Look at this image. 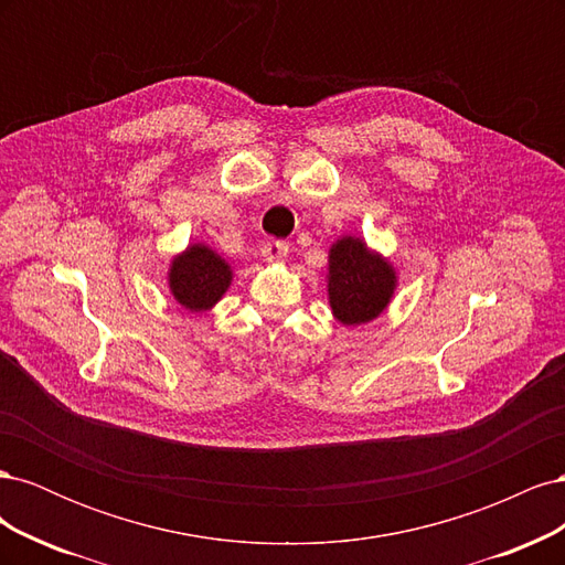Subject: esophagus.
I'll list each match as a JSON object with an SVG mask.
<instances>
[{
    "label": "esophagus",
    "instance_id": "34e87169",
    "mask_svg": "<svg viewBox=\"0 0 565 565\" xmlns=\"http://www.w3.org/2000/svg\"><path fill=\"white\" fill-rule=\"evenodd\" d=\"M289 252V245L285 241H266L262 247V254L266 262H280Z\"/></svg>",
    "mask_w": 565,
    "mask_h": 565
}]
</instances>
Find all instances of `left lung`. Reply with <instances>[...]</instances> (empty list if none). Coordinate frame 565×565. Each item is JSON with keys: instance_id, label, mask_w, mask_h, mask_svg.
I'll use <instances>...</instances> for the list:
<instances>
[{"instance_id": "obj_1", "label": "left lung", "mask_w": 565, "mask_h": 565, "mask_svg": "<svg viewBox=\"0 0 565 565\" xmlns=\"http://www.w3.org/2000/svg\"><path fill=\"white\" fill-rule=\"evenodd\" d=\"M328 270L332 313L344 324H361L377 318L396 289L393 266L353 235L341 237L330 247Z\"/></svg>"}]
</instances>
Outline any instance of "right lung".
<instances>
[{
    "instance_id": "add662e5",
    "label": "right lung",
    "mask_w": 565,
    "mask_h": 565,
    "mask_svg": "<svg viewBox=\"0 0 565 565\" xmlns=\"http://www.w3.org/2000/svg\"><path fill=\"white\" fill-rule=\"evenodd\" d=\"M233 270L207 245L185 247L169 266V292L188 311H210L231 287Z\"/></svg>"
}]
</instances>
